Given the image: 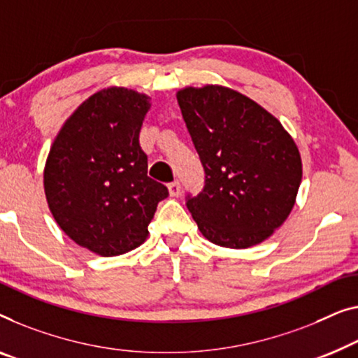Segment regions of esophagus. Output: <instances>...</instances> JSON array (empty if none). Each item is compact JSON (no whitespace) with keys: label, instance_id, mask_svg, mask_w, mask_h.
<instances>
[{"label":"esophagus","instance_id":"34e87169","mask_svg":"<svg viewBox=\"0 0 358 358\" xmlns=\"http://www.w3.org/2000/svg\"><path fill=\"white\" fill-rule=\"evenodd\" d=\"M168 190H169V195L178 196L180 194V182H179V180H173V182H169Z\"/></svg>","mask_w":358,"mask_h":358}]
</instances>
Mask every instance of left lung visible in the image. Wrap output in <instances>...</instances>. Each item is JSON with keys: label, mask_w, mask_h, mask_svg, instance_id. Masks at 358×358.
Listing matches in <instances>:
<instances>
[{"label": "left lung", "mask_w": 358, "mask_h": 358, "mask_svg": "<svg viewBox=\"0 0 358 358\" xmlns=\"http://www.w3.org/2000/svg\"><path fill=\"white\" fill-rule=\"evenodd\" d=\"M205 171V187L185 205L206 239L247 248L287 220L302 180V159L276 117L239 92L217 85L178 92Z\"/></svg>", "instance_id": "8db88e82"}]
</instances>
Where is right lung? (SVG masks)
I'll list each match as a JSON object with an SVG mask.
<instances>
[{
  "instance_id": "1",
  "label": "right lung",
  "mask_w": 358,
  "mask_h": 358,
  "mask_svg": "<svg viewBox=\"0 0 358 358\" xmlns=\"http://www.w3.org/2000/svg\"><path fill=\"white\" fill-rule=\"evenodd\" d=\"M147 95L106 89L64 122L45 164L43 184L56 222L72 241L101 257L141 245L166 185L148 178L138 143Z\"/></svg>"
}]
</instances>
